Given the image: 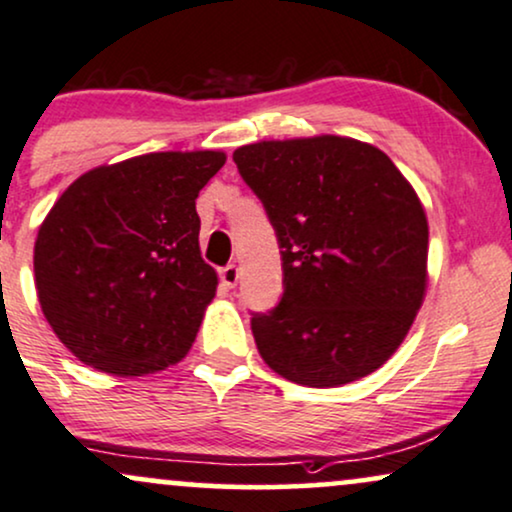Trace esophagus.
<instances>
[{"mask_svg":"<svg viewBox=\"0 0 512 512\" xmlns=\"http://www.w3.org/2000/svg\"><path fill=\"white\" fill-rule=\"evenodd\" d=\"M238 279H240V272L236 264H229V267L221 269V283H224V288H236Z\"/></svg>","mask_w":512,"mask_h":512,"instance_id":"esophagus-1","label":"esophagus"}]
</instances>
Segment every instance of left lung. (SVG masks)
Returning <instances> with one entry per match:
<instances>
[{
	"label": "left lung",
	"mask_w": 512,
	"mask_h": 512,
	"mask_svg": "<svg viewBox=\"0 0 512 512\" xmlns=\"http://www.w3.org/2000/svg\"><path fill=\"white\" fill-rule=\"evenodd\" d=\"M233 162L281 248V303L252 317L262 360L315 389L377 372L427 295L429 224L412 183L346 135L260 140Z\"/></svg>",
	"instance_id": "obj_1"
}]
</instances>
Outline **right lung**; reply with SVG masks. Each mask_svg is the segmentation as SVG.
Instances as JSON below:
<instances>
[{
	"instance_id": "1",
	"label": "right lung",
	"mask_w": 512,
	"mask_h": 512,
	"mask_svg": "<svg viewBox=\"0 0 512 512\" xmlns=\"http://www.w3.org/2000/svg\"><path fill=\"white\" fill-rule=\"evenodd\" d=\"M221 150L147 152L78 176L49 209L33 267L42 315L83 365L145 377L188 355L219 276L195 200Z\"/></svg>"
}]
</instances>
